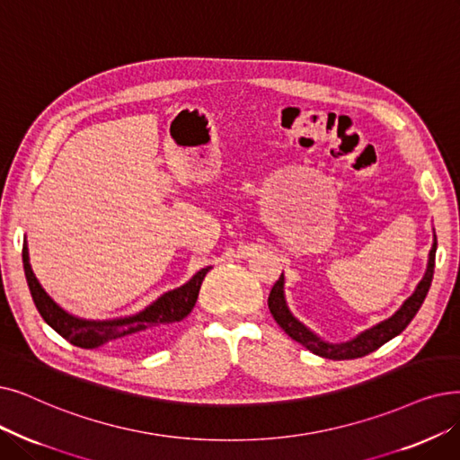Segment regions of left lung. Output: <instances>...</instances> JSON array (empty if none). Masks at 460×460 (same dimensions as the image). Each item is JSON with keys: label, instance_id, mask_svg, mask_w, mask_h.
Segmentation results:
<instances>
[{"label": "left lung", "instance_id": "8db88e82", "mask_svg": "<svg viewBox=\"0 0 460 460\" xmlns=\"http://www.w3.org/2000/svg\"><path fill=\"white\" fill-rule=\"evenodd\" d=\"M434 259H436V234H434L432 248L429 252L427 272H425L421 282L417 284L413 295L408 298V301H404V305L398 308L389 319H385V322L374 325L372 329H368L361 334H357L355 338H351L349 342H342V344L325 342L317 334H314L308 327H305L301 322H298V319L289 312L288 303H286L284 274L278 278V282L270 289L269 310H270L272 317L276 319V323L282 327L295 342L303 344L306 349H310L312 353H315L319 357L332 358V361H346V358L365 357V355L376 351L377 348H382L385 342L391 341V338L401 334L410 325V322L415 317L419 308H421L425 296L430 289L432 274H434Z\"/></svg>", "mask_w": 460, "mask_h": 460}]
</instances>
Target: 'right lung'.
<instances>
[{"mask_svg":"<svg viewBox=\"0 0 460 460\" xmlns=\"http://www.w3.org/2000/svg\"><path fill=\"white\" fill-rule=\"evenodd\" d=\"M22 261L33 303L45 322L59 336H64L73 346L84 349H95L99 346L109 344L126 351L146 349L154 346L157 341H162L165 332L176 322H182V319L193 310L203 279L207 272L212 269H201L190 282L164 293L143 312L128 317L103 319V322H99V319L76 317L66 312L58 303H54V298L43 289L41 284H39V279L31 270L26 241L22 248Z\"/></svg>","mask_w":460,"mask_h":460,"instance_id":"add662e5","label":"right lung"}]
</instances>
